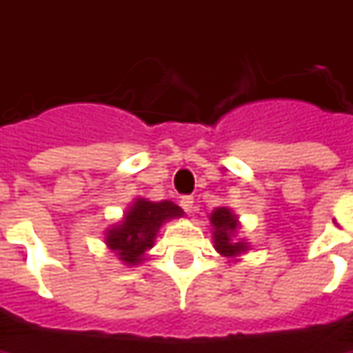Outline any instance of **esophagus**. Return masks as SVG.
Masks as SVG:
<instances>
[{
  "mask_svg": "<svg viewBox=\"0 0 353 353\" xmlns=\"http://www.w3.org/2000/svg\"><path fill=\"white\" fill-rule=\"evenodd\" d=\"M179 205H181V208L185 210L187 214H191V212L195 210V201H193V196H181Z\"/></svg>",
  "mask_w": 353,
  "mask_h": 353,
  "instance_id": "1",
  "label": "esophagus"
}]
</instances>
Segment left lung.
Listing matches in <instances>:
<instances>
[{
	"instance_id": "8db88e82",
	"label": "left lung",
	"mask_w": 353,
	"mask_h": 353,
	"mask_svg": "<svg viewBox=\"0 0 353 353\" xmlns=\"http://www.w3.org/2000/svg\"><path fill=\"white\" fill-rule=\"evenodd\" d=\"M210 226H212V239H214V249L222 257L236 259L249 249V243L241 237H236L239 220L234 210L226 207H218L210 214Z\"/></svg>"
}]
</instances>
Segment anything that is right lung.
Segmentation results:
<instances>
[{"instance_id":"add662e5","label":"right lung","mask_w":353,"mask_h":353,"mask_svg":"<svg viewBox=\"0 0 353 353\" xmlns=\"http://www.w3.org/2000/svg\"><path fill=\"white\" fill-rule=\"evenodd\" d=\"M179 216H183V210L172 201L152 203L146 199H135L123 218L108 228L104 241L123 265L133 267L145 261L146 251L154 245L162 224Z\"/></svg>"}]
</instances>
